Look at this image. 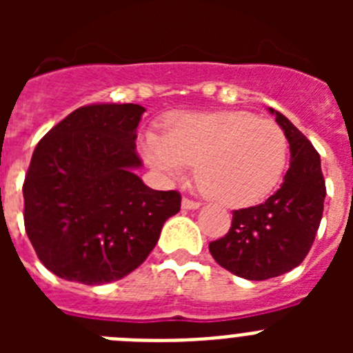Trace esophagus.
Masks as SVG:
<instances>
[{"mask_svg": "<svg viewBox=\"0 0 353 353\" xmlns=\"http://www.w3.org/2000/svg\"><path fill=\"white\" fill-rule=\"evenodd\" d=\"M199 207H201V203L196 201V199H189V198L182 199V208H185V210H196V208Z\"/></svg>", "mask_w": 353, "mask_h": 353, "instance_id": "34e87169", "label": "esophagus"}]
</instances>
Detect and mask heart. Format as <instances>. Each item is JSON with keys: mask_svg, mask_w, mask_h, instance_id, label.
<instances>
[{"mask_svg": "<svg viewBox=\"0 0 353 353\" xmlns=\"http://www.w3.org/2000/svg\"><path fill=\"white\" fill-rule=\"evenodd\" d=\"M143 152L155 170L171 179L196 166L205 194L223 205L245 207L277 185L288 141L276 121L249 111L179 113L168 120L166 134H145Z\"/></svg>", "mask_w": 353, "mask_h": 353, "instance_id": "1", "label": "heart"}]
</instances>
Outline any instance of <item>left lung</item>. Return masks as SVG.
I'll return each mask as SVG.
<instances>
[{
    "label": "left lung",
    "instance_id": "left-lung-1",
    "mask_svg": "<svg viewBox=\"0 0 353 353\" xmlns=\"http://www.w3.org/2000/svg\"><path fill=\"white\" fill-rule=\"evenodd\" d=\"M290 143L281 187L256 207L233 210L230 232L208 244L214 260L239 277L263 281L302 263L322 221L325 180L320 155L304 134L269 108Z\"/></svg>",
    "mask_w": 353,
    "mask_h": 353
}]
</instances>
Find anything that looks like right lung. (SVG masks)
I'll use <instances>...</instances> for the list:
<instances>
[{"instance_id":"add662e5","label":"right lung","mask_w":353,"mask_h":353,"mask_svg":"<svg viewBox=\"0 0 353 353\" xmlns=\"http://www.w3.org/2000/svg\"><path fill=\"white\" fill-rule=\"evenodd\" d=\"M145 108L76 109L39 141L24 179V228L39 260L61 279L105 285L136 270L180 212L176 191H154L136 168Z\"/></svg>"}]
</instances>
